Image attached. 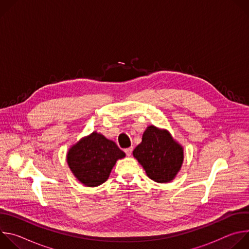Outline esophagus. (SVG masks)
<instances>
[{
  "instance_id": "esophagus-1",
  "label": "esophagus",
  "mask_w": 249,
  "mask_h": 249,
  "mask_svg": "<svg viewBox=\"0 0 249 249\" xmlns=\"http://www.w3.org/2000/svg\"><path fill=\"white\" fill-rule=\"evenodd\" d=\"M132 152H133V148H128V149H125V153H126V156L130 157L132 155Z\"/></svg>"
}]
</instances>
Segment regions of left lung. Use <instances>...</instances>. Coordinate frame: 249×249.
Wrapping results in <instances>:
<instances>
[{
	"label": "left lung",
	"mask_w": 249,
	"mask_h": 249,
	"mask_svg": "<svg viewBox=\"0 0 249 249\" xmlns=\"http://www.w3.org/2000/svg\"><path fill=\"white\" fill-rule=\"evenodd\" d=\"M133 156L151 179L165 183L171 181L179 171L183 161V149L166 130L152 125L144 132L142 143L135 148Z\"/></svg>",
	"instance_id": "8db88e82"
}]
</instances>
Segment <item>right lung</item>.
Segmentation results:
<instances>
[{"label": "right lung", "instance_id": "right-lung-1", "mask_svg": "<svg viewBox=\"0 0 249 249\" xmlns=\"http://www.w3.org/2000/svg\"><path fill=\"white\" fill-rule=\"evenodd\" d=\"M124 157L114 142L93 132L69 150L67 161L79 181L95 187L107 180L116 160Z\"/></svg>", "mask_w": 249, "mask_h": 249}]
</instances>
